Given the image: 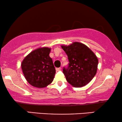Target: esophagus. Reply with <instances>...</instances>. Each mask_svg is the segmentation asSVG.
I'll return each mask as SVG.
<instances>
[{"mask_svg": "<svg viewBox=\"0 0 122 122\" xmlns=\"http://www.w3.org/2000/svg\"><path fill=\"white\" fill-rule=\"evenodd\" d=\"M61 69V68H56V71H60Z\"/></svg>", "mask_w": 122, "mask_h": 122, "instance_id": "1", "label": "esophagus"}]
</instances>
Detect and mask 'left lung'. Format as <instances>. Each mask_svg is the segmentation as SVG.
I'll return each instance as SVG.
<instances>
[{
    "label": "left lung",
    "mask_w": 122,
    "mask_h": 122,
    "mask_svg": "<svg viewBox=\"0 0 122 122\" xmlns=\"http://www.w3.org/2000/svg\"><path fill=\"white\" fill-rule=\"evenodd\" d=\"M61 47L68 56L69 66L63 69L66 81L74 87L81 88L91 81L96 76L98 59L94 52L83 43L75 41Z\"/></svg>",
    "instance_id": "8db88e82"
}]
</instances>
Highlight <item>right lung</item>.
Masks as SVG:
<instances>
[{
  "label": "right lung",
  "mask_w": 122,
  "mask_h": 122,
  "mask_svg": "<svg viewBox=\"0 0 122 122\" xmlns=\"http://www.w3.org/2000/svg\"><path fill=\"white\" fill-rule=\"evenodd\" d=\"M51 51V48H38L31 51L23 60L21 69L26 81L31 86L43 88L53 81L56 69L49 56Z\"/></svg>",
  "instance_id": "add662e5"
}]
</instances>
